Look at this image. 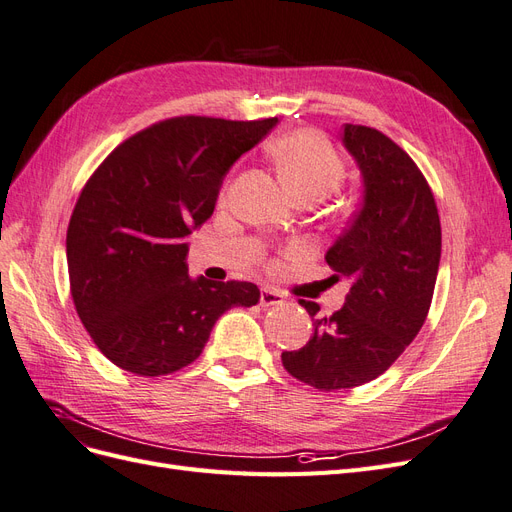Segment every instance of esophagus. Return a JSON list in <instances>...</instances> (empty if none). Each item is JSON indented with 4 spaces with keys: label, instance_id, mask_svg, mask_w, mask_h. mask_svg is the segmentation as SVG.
<instances>
[{
    "label": "esophagus",
    "instance_id": "obj_1",
    "mask_svg": "<svg viewBox=\"0 0 512 512\" xmlns=\"http://www.w3.org/2000/svg\"><path fill=\"white\" fill-rule=\"evenodd\" d=\"M284 303V297L280 292L275 290H262L260 292V305L262 307H273V305H282Z\"/></svg>",
    "mask_w": 512,
    "mask_h": 512
}]
</instances>
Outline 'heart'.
I'll use <instances>...</instances> for the list:
<instances>
[{
    "mask_svg": "<svg viewBox=\"0 0 512 512\" xmlns=\"http://www.w3.org/2000/svg\"><path fill=\"white\" fill-rule=\"evenodd\" d=\"M277 175L299 198L329 196L346 177V164L327 136L316 130H294L269 147ZM228 183L220 198H226Z\"/></svg>",
    "mask_w": 512,
    "mask_h": 512,
    "instance_id": "b5f03b06",
    "label": "heart"
}]
</instances>
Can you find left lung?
Segmentation results:
<instances>
[{
    "instance_id": "1",
    "label": "left lung",
    "mask_w": 512,
    "mask_h": 512,
    "mask_svg": "<svg viewBox=\"0 0 512 512\" xmlns=\"http://www.w3.org/2000/svg\"><path fill=\"white\" fill-rule=\"evenodd\" d=\"M344 145L363 175V203L327 252L335 280L352 282L339 312L316 318L314 335L282 352L284 369L320 391L378 378L404 352L429 314L442 252L436 198L421 168L376 128L344 126Z\"/></svg>"
}]
</instances>
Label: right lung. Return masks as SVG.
Instances as JSON below:
<instances>
[{
  "instance_id": "1",
  "label": "right lung",
  "mask_w": 512,
  "mask_h": 512,
  "mask_svg": "<svg viewBox=\"0 0 512 512\" xmlns=\"http://www.w3.org/2000/svg\"><path fill=\"white\" fill-rule=\"evenodd\" d=\"M275 123L170 117L126 138L87 179L66 237L70 294L108 361L136 376L173 374L198 359L224 312L260 301L252 282L192 280L183 239Z\"/></svg>"
}]
</instances>
